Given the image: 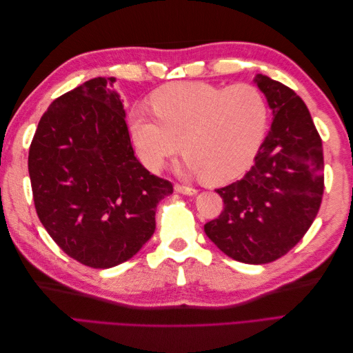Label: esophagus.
I'll return each mask as SVG.
<instances>
[{"label":"esophagus","instance_id":"esophagus-1","mask_svg":"<svg viewBox=\"0 0 353 353\" xmlns=\"http://www.w3.org/2000/svg\"><path fill=\"white\" fill-rule=\"evenodd\" d=\"M175 191H176V193L187 194V196H193V194L197 193L196 188L188 187V185H183V184H175Z\"/></svg>","mask_w":353,"mask_h":353}]
</instances>
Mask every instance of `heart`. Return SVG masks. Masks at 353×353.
I'll list each match as a JSON object with an SVG mask.
<instances>
[{"label":"heart","mask_w":353,"mask_h":353,"mask_svg":"<svg viewBox=\"0 0 353 353\" xmlns=\"http://www.w3.org/2000/svg\"><path fill=\"white\" fill-rule=\"evenodd\" d=\"M152 101L154 113L134 109L130 116L137 153L152 170L183 141L187 170L212 184L227 183L250 166L263 141L268 108L254 85L174 83L157 90Z\"/></svg>","instance_id":"heart-1"}]
</instances>
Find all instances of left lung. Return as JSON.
Returning <instances> with one entry per match:
<instances>
[{
    "label": "left lung",
    "mask_w": 353,
    "mask_h": 353,
    "mask_svg": "<svg viewBox=\"0 0 353 353\" xmlns=\"http://www.w3.org/2000/svg\"><path fill=\"white\" fill-rule=\"evenodd\" d=\"M274 121L254 165L216 193L223 210L206 236L243 263L274 262L303 239L324 193L323 141L306 104L281 82L256 74Z\"/></svg>",
    "instance_id": "1"
}]
</instances>
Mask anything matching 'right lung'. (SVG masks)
Instances as JSON below:
<instances>
[{"label": "right lung", "mask_w": 353, "mask_h": 353, "mask_svg": "<svg viewBox=\"0 0 353 353\" xmlns=\"http://www.w3.org/2000/svg\"><path fill=\"white\" fill-rule=\"evenodd\" d=\"M114 82L94 78L52 101L28 159L41 223L68 256L99 270L150 240L159 201L174 191L135 157Z\"/></svg>", "instance_id": "add662e5"}]
</instances>
